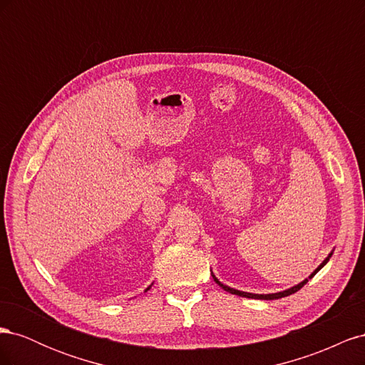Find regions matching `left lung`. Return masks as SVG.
<instances>
[{
    "label": "left lung",
    "mask_w": 365,
    "mask_h": 365,
    "mask_svg": "<svg viewBox=\"0 0 365 365\" xmlns=\"http://www.w3.org/2000/svg\"><path fill=\"white\" fill-rule=\"evenodd\" d=\"M332 257V252L329 254V256L323 260V263L319 264V267L309 275V279H312L314 275L322 269L324 264L329 262V259ZM212 275H213V279H215V282L220 286V288H222L224 291H227V292H231V294H236V295H239V297H245V298H257V300H277V298H283V297H288V295H291V294H294V292H297V291H300L303 286L309 282V279H304L302 283H298V284H295V286H292V288H289V289H284V291H282V292H275V294H251V292H244V291H237V289H233V288H230V286H227V284H224V283H220L216 277H215V274L212 272Z\"/></svg>",
    "instance_id": "obj_1"
}]
</instances>
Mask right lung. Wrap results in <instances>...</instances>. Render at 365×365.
<instances>
[{
  "instance_id": "add662e5",
  "label": "right lung",
  "mask_w": 365,
  "mask_h": 365,
  "mask_svg": "<svg viewBox=\"0 0 365 365\" xmlns=\"http://www.w3.org/2000/svg\"><path fill=\"white\" fill-rule=\"evenodd\" d=\"M150 286H152V284H150ZM150 286H149V288H148V289H146V291H149V289H150Z\"/></svg>"
}]
</instances>
